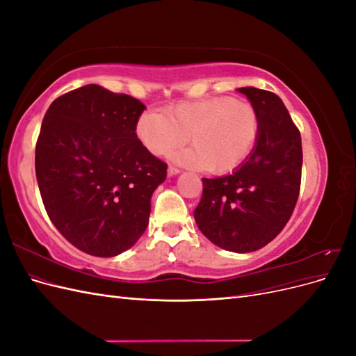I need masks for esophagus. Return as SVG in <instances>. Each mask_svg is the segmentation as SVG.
<instances>
[{"instance_id":"34e87169","label":"esophagus","mask_w":356,"mask_h":356,"mask_svg":"<svg viewBox=\"0 0 356 356\" xmlns=\"http://www.w3.org/2000/svg\"><path fill=\"white\" fill-rule=\"evenodd\" d=\"M179 169L178 168H175V166H169V169H168V175L169 177H174V175H177V174H179Z\"/></svg>"}]
</instances>
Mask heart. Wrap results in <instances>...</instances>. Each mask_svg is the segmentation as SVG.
Wrapping results in <instances>:
<instances>
[{
	"label": "heart",
	"mask_w": 356,
	"mask_h": 356,
	"mask_svg": "<svg viewBox=\"0 0 356 356\" xmlns=\"http://www.w3.org/2000/svg\"><path fill=\"white\" fill-rule=\"evenodd\" d=\"M260 135V118L250 104L230 96L172 104L163 113L145 111L136 122V136L149 153L169 157L193 144L179 160L230 174L250 157Z\"/></svg>",
	"instance_id": "1"
}]
</instances>
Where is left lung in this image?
I'll use <instances>...</instances> for the list:
<instances>
[{
    "label": "left lung",
    "instance_id": "left-lung-1",
    "mask_svg": "<svg viewBox=\"0 0 356 356\" xmlns=\"http://www.w3.org/2000/svg\"><path fill=\"white\" fill-rule=\"evenodd\" d=\"M260 118V135L233 174L202 178L195 209L199 230L222 250L252 252L272 242L293 215L301 182V136L282 99L241 88Z\"/></svg>",
    "mask_w": 356,
    "mask_h": 356
}]
</instances>
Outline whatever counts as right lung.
Returning a JSON list of instances; mask_svg holds the SVG:
<instances>
[{"instance_id":"add662e5","label":"right lung","mask_w":356,"mask_h":356,"mask_svg":"<svg viewBox=\"0 0 356 356\" xmlns=\"http://www.w3.org/2000/svg\"><path fill=\"white\" fill-rule=\"evenodd\" d=\"M145 105L88 84L59 96L42 118L35 174L51 222L95 257L132 248L148 225L168 165L136 136Z\"/></svg>"}]
</instances>
